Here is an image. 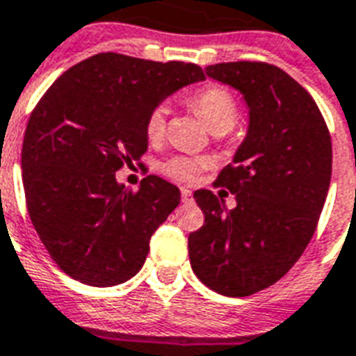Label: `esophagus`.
Segmentation results:
<instances>
[{"instance_id": "1", "label": "esophagus", "mask_w": 356, "mask_h": 356, "mask_svg": "<svg viewBox=\"0 0 356 356\" xmlns=\"http://www.w3.org/2000/svg\"><path fill=\"white\" fill-rule=\"evenodd\" d=\"M181 200H183L184 203L192 202V192H190L188 188H181Z\"/></svg>"}]
</instances>
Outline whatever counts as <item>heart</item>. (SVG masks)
Here are the masks:
<instances>
[{
    "label": "heart",
    "instance_id": "heart-1",
    "mask_svg": "<svg viewBox=\"0 0 356 356\" xmlns=\"http://www.w3.org/2000/svg\"><path fill=\"white\" fill-rule=\"evenodd\" d=\"M190 104L194 106L211 132H229L235 127L238 118V102L235 95L224 86H205L200 89L192 99ZM166 106H156L153 112L149 113L145 121V136L151 143H159L166 134ZM209 166V162L200 156H184L177 154L172 159L164 160L160 164V172L170 177L175 183H194L200 173Z\"/></svg>",
    "mask_w": 356,
    "mask_h": 356
}]
</instances>
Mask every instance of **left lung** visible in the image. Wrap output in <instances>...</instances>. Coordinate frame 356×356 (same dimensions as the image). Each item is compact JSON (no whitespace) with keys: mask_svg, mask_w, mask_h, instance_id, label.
<instances>
[{"mask_svg":"<svg viewBox=\"0 0 356 356\" xmlns=\"http://www.w3.org/2000/svg\"><path fill=\"white\" fill-rule=\"evenodd\" d=\"M205 74L241 91L248 132L216 184L235 194V209L211 190H196L205 214L190 233L192 270L213 291L248 297L278 282L302 256L329 192L332 143L316 100L275 65H209Z\"/></svg>","mask_w":356,"mask_h":356,"instance_id":"obj_1","label":"left lung"}]
</instances>
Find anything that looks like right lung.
<instances>
[{"mask_svg": "<svg viewBox=\"0 0 356 356\" xmlns=\"http://www.w3.org/2000/svg\"><path fill=\"white\" fill-rule=\"evenodd\" d=\"M200 80L205 74L194 63L106 51L70 67L35 106L22 145L27 213L70 278L110 287L143 267L151 235L181 192L156 175L134 192L115 172L147 151L149 113Z\"/></svg>", "mask_w": 356, "mask_h": 356, "instance_id": "add662e5", "label": "right lung"}]
</instances>
